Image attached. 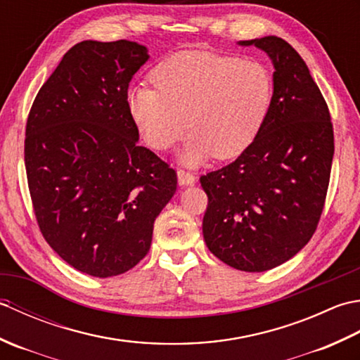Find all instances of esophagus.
I'll use <instances>...</instances> for the list:
<instances>
[{
  "instance_id": "esophagus-1",
  "label": "esophagus",
  "mask_w": 360,
  "mask_h": 360,
  "mask_svg": "<svg viewBox=\"0 0 360 360\" xmlns=\"http://www.w3.org/2000/svg\"><path fill=\"white\" fill-rule=\"evenodd\" d=\"M178 181H179V186H193L196 182V178H195L193 173L186 172V170H182V168H179V170H178Z\"/></svg>"
}]
</instances>
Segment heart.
Instances as JSON below:
<instances>
[{"instance_id":"obj_1","label":"heart","mask_w":360,"mask_h":360,"mask_svg":"<svg viewBox=\"0 0 360 360\" xmlns=\"http://www.w3.org/2000/svg\"><path fill=\"white\" fill-rule=\"evenodd\" d=\"M155 88L128 91V110L151 148L168 150L192 129L181 160L200 165L240 156L271 111L274 79L264 63L210 51H181L151 71Z\"/></svg>"}]
</instances>
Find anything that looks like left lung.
I'll use <instances>...</instances> for the list:
<instances>
[{
    "instance_id": "1",
    "label": "left lung",
    "mask_w": 360,
    "mask_h": 360,
    "mask_svg": "<svg viewBox=\"0 0 360 360\" xmlns=\"http://www.w3.org/2000/svg\"><path fill=\"white\" fill-rule=\"evenodd\" d=\"M238 44L269 56L272 105L254 142L232 164L201 176L209 198L202 233L221 262L263 272L292 258L316 232L334 134L325 98L292 46L275 35Z\"/></svg>"
}]
</instances>
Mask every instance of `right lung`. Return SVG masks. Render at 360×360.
Returning a JSON list of instances; mask_svg holds the SVG:
<instances>
[{"instance_id": "1", "label": "right lung", "mask_w": 360, "mask_h": 360, "mask_svg": "<svg viewBox=\"0 0 360 360\" xmlns=\"http://www.w3.org/2000/svg\"><path fill=\"white\" fill-rule=\"evenodd\" d=\"M150 58L128 41L77 43L30 108L25 164L49 246L83 274L106 278L148 254L153 224L176 192V172L141 147L128 85Z\"/></svg>"}]
</instances>
